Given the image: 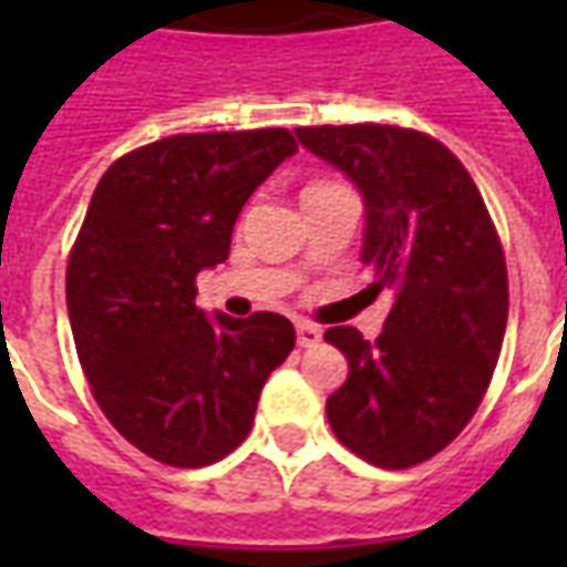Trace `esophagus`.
Segmentation results:
<instances>
[{"label": "esophagus", "mask_w": 567, "mask_h": 567, "mask_svg": "<svg viewBox=\"0 0 567 567\" xmlns=\"http://www.w3.org/2000/svg\"><path fill=\"white\" fill-rule=\"evenodd\" d=\"M321 343V328L312 324V321H297V346L303 349H312V346Z\"/></svg>", "instance_id": "obj_1"}]
</instances>
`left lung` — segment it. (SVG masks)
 Instances as JSON below:
<instances>
[{"mask_svg":"<svg viewBox=\"0 0 567 567\" xmlns=\"http://www.w3.org/2000/svg\"><path fill=\"white\" fill-rule=\"evenodd\" d=\"M307 151L364 199L361 260L394 303L370 343L340 324L324 340L349 361L328 398L337 440L389 471L458 437L492 380L507 328V267L486 203L462 161L416 130L300 127Z\"/></svg>","mask_w":567,"mask_h":567,"instance_id":"1","label":"left lung"}]
</instances>
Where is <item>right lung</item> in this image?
Here are the masks:
<instances>
[{
    "label": "right lung",
    "instance_id": "right-lung-1",
    "mask_svg": "<svg viewBox=\"0 0 567 567\" xmlns=\"http://www.w3.org/2000/svg\"><path fill=\"white\" fill-rule=\"evenodd\" d=\"M295 151L288 130L169 136L124 154L93 190L69 258V324L100 410L157 462L206 467L234 452L295 349L279 312L194 303L197 272L227 260L246 199Z\"/></svg>",
    "mask_w": 567,
    "mask_h": 567
}]
</instances>
